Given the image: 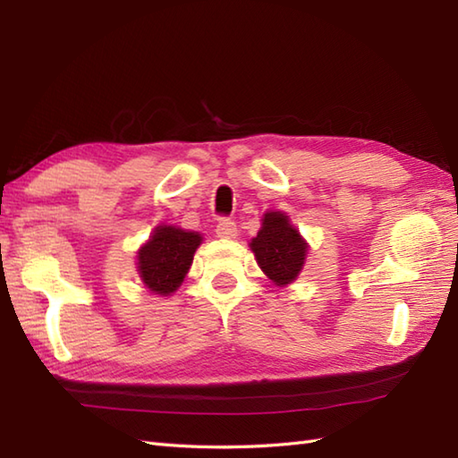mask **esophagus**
Instances as JSON below:
<instances>
[{"label": "esophagus", "mask_w": 458, "mask_h": 458, "mask_svg": "<svg viewBox=\"0 0 458 458\" xmlns=\"http://www.w3.org/2000/svg\"><path fill=\"white\" fill-rule=\"evenodd\" d=\"M216 234L222 240H232L238 236V228H236V222L232 220H220L218 226H216Z\"/></svg>", "instance_id": "obj_1"}]
</instances>
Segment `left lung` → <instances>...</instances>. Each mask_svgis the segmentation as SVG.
Listing matches in <instances>:
<instances>
[{
  "mask_svg": "<svg viewBox=\"0 0 458 458\" xmlns=\"http://www.w3.org/2000/svg\"><path fill=\"white\" fill-rule=\"evenodd\" d=\"M250 250L254 251L259 269L271 279V284L287 287L303 269L309 244L285 212L267 210L261 216L258 236L250 242Z\"/></svg>",
  "mask_w": 458,
  "mask_h": 458,
  "instance_id": "8db88e82",
  "label": "left lung"
}]
</instances>
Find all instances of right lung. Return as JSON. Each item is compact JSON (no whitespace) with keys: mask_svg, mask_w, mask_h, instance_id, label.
I'll return each mask as SVG.
<instances>
[{"mask_svg":"<svg viewBox=\"0 0 458 458\" xmlns=\"http://www.w3.org/2000/svg\"><path fill=\"white\" fill-rule=\"evenodd\" d=\"M202 234L173 224H159L138 250V274L151 293L167 297L181 287L192 266Z\"/></svg>","mask_w":458,"mask_h":458,"instance_id":"right-lung-1","label":"right lung"}]
</instances>
